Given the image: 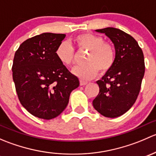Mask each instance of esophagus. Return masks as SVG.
Segmentation results:
<instances>
[{
    "mask_svg": "<svg viewBox=\"0 0 156 156\" xmlns=\"http://www.w3.org/2000/svg\"><path fill=\"white\" fill-rule=\"evenodd\" d=\"M87 84V81H82V80H81L80 81V85L81 86H84V85H86V84Z\"/></svg>",
    "mask_w": 156,
    "mask_h": 156,
    "instance_id": "obj_1",
    "label": "esophagus"
}]
</instances>
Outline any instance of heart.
Returning a JSON list of instances; mask_svg holds the SVG:
<instances>
[{
    "label": "heart",
    "instance_id": "obj_1",
    "mask_svg": "<svg viewBox=\"0 0 156 156\" xmlns=\"http://www.w3.org/2000/svg\"><path fill=\"white\" fill-rule=\"evenodd\" d=\"M73 44L78 50L89 51L86 57L87 64L78 66L72 69V74L81 80L87 81L94 78L99 69L102 73L112 68L115 61V52L110 44L105 42L102 37L84 33L73 39ZM58 60L64 66L72 65L75 60V50L67 42H62L56 50Z\"/></svg>",
    "mask_w": 156,
    "mask_h": 156
}]
</instances>
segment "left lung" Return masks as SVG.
<instances>
[{
  "mask_svg": "<svg viewBox=\"0 0 156 156\" xmlns=\"http://www.w3.org/2000/svg\"><path fill=\"white\" fill-rule=\"evenodd\" d=\"M95 31L111 40L115 57L112 68L97 81L100 92L93 106L105 117H119L133 106L138 97L145 72L144 53L136 41L122 30L108 27Z\"/></svg>",
  "mask_w": 156,
  "mask_h": 156,
  "instance_id": "left-lung-1",
  "label": "left lung"
}]
</instances>
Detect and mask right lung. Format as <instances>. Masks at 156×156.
Masks as SVG:
<instances>
[{
  "label": "right lung",
  "mask_w": 156,
  "mask_h": 156,
  "mask_svg": "<svg viewBox=\"0 0 156 156\" xmlns=\"http://www.w3.org/2000/svg\"><path fill=\"white\" fill-rule=\"evenodd\" d=\"M65 37V34L42 33L23 42L15 53L12 79L19 100L39 119L50 120L60 115L71 92L79 86L78 77L56 56Z\"/></svg>",
  "instance_id": "add662e5"
}]
</instances>
